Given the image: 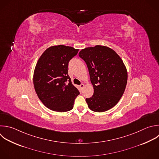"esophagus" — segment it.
I'll list each match as a JSON object with an SVG mask.
<instances>
[{"label": "esophagus", "instance_id": "esophagus-1", "mask_svg": "<svg viewBox=\"0 0 159 159\" xmlns=\"http://www.w3.org/2000/svg\"><path fill=\"white\" fill-rule=\"evenodd\" d=\"M84 84H81L80 86V87L81 89H83V88H84Z\"/></svg>", "mask_w": 159, "mask_h": 159}]
</instances>
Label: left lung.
I'll return each mask as SVG.
<instances>
[{"instance_id":"8db88e82","label":"left lung","mask_w":159,"mask_h":159,"mask_svg":"<svg viewBox=\"0 0 159 159\" xmlns=\"http://www.w3.org/2000/svg\"><path fill=\"white\" fill-rule=\"evenodd\" d=\"M79 57L87 65L94 88L93 95L86 99L89 108L101 112L113 107L122 97L127 81V70L120 57L101 45L83 49Z\"/></svg>"}]
</instances>
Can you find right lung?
<instances>
[{
    "label": "right lung",
    "mask_w": 159,
    "mask_h": 159,
    "mask_svg": "<svg viewBox=\"0 0 159 159\" xmlns=\"http://www.w3.org/2000/svg\"><path fill=\"white\" fill-rule=\"evenodd\" d=\"M79 50L65 45L47 48L37 61L34 74V84L39 98L48 108L66 112L73 108L80 92L68 74L70 61Z\"/></svg>",
    "instance_id": "obj_1"
}]
</instances>
